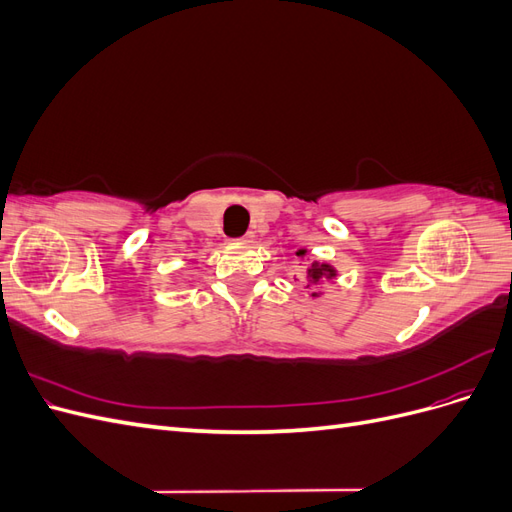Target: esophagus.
Instances as JSON below:
<instances>
[{
    "label": "esophagus",
    "instance_id": "1",
    "mask_svg": "<svg viewBox=\"0 0 512 512\" xmlns=\"http://www.w3.org/2000/svg\"><path fill=\"white\" fill-rule=\"evenodd\" d=\"M252 239H254L252 232H247V235H243V237H241V241H243V243H250Z\"/></svg>",
    "mask_w": 512,
    "mask_h": 512
}]
</instances>
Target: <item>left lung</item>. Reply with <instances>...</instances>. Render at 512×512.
<instances>
[{"instance_id": "1", "label": "left lung", "mask_w": 512, "mask_h": 512, "mask_svg": "<svg viewBox=\"0 0 512 512\" xmlns=\"http://www.w3.org/2000/svg\"><path fill=\"white\" fill-rule=\"evenodd\" d=\"M297 256H305V250H299ZM309 280L318 282V280H327V277H335V271L329 265H320V262H312V269H309Z\"/></svg>"}]
</instances>
